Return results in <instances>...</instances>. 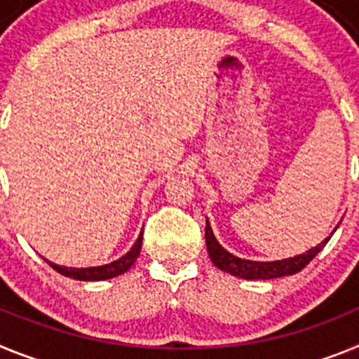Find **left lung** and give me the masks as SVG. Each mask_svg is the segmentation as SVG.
<instances>
[{"instance_id":"left-lung-1","label":"left lung","mask_w":359,"mask_h":359,"mask_svg":"<svg viewBox=\"0 0 359 359\" xmlns=\"http://www.w3.org/2000/svg\"><path fill=\"white\" fill-rule=\"evenodd\" d=\"M338 226L334 227V231L338 229ZM332 233H330V235H332ZM329 238L330 236H327V238L323 240V242H320L316 248H311L309 251H305V253L302 255H296V257L282 258V260L274 262H255L245 260V258H238L233 253H229V251H226L222 245L218 244V240L215 238L210 222L205 220V245H208V253H210L211 262H213L215 266L220 271H226V273L233 274V276H238V278L245 280H271L280 278V276H291V274H296L298 271L304 269V267L307 266L323 248H325Z\"/></svg>"}]
</instances>
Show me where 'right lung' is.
<instances>
[{"label": "right lung", "instance_id": "1", "mask_svg": "<svg viewBox=\"0 0 359 359\" xmlns=\"http://www.w3.org/2000/svg\"><path fill=\"white\" fill-rule=\"evenodd\" d=\"M141 245H142V233L139 235L137 242L133 244V248L128 251L124 257L117 258V260L110 262V264H104V266H97V267H65V266H57L54 262H48L52 269H55L57 273H61L63 276H68V278L74 280H83V282H99V280H110L114 276H119V274L126 273L130 267L135 264L137 257L141 253Z\"/></svg>", "mask_w": 359, "mask_h": 359}]
</instances>
